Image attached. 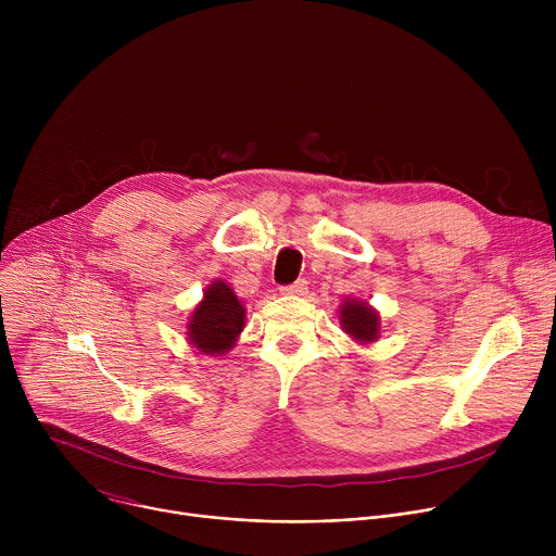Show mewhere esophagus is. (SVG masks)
I'll list each match as a JSON object with an SVG mask.
<instances>
[{"label": "esophagus", "mask_w": 556, "mask_h": 556, "mask_svg": "<svg viewBox=\"0 0 556 556\" xmlns=\"http://www.w3.org/2000/svg\"><path fill=\"white\" fill-rule=\"evenodd\" d=\"M281 292H283V294H290V296H301V294L307 292V281H305V279H296L294 283L283 286Z\"/></svg>", "instance_id": "esophagus-1"}]
</instances>
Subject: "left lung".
<instances>
[{
  "mask_svg": "<svg viewBox=\"0 0 556 556\" xmlns=\"http://www.w3.org/2000/svg\"><path fill=\"white\" fill-rule=\"evenodd\" d=\"M341 326L356 341L378 339V314L363 301H348L341 307Z\"/></svg>",
  "mask_w": 556,
  "mask_h": 556,
  "instance_id": "8db88e82",
  "label": "left lung"
}]
</instances>
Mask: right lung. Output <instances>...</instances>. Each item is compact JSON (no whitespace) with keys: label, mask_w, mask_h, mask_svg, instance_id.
Listing matches in <instances>:
<instances>
[{"label":"right lung","mask_w":556,"mask_h":556,"mask_svg":"<svg viewBox=\"0 0 556 556\" xmlns=\"http://www.w3.org/2000/svg\"><path fill=\"white\" fill-rule=\"evenodd\" d=\"M244 321L247 312L237 294L224 281H213L191 316L189 339L202 354L217 356L232 348Z\"/></svg>","instance_id":"obj_1"}]
</instances>
